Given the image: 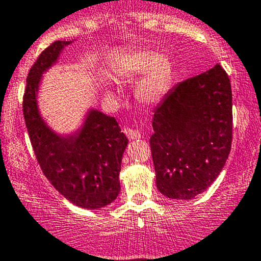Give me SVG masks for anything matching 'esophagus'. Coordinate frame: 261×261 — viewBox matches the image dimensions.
I'll return each mask as SVG.
<instances>
[{
    "label": "esophagus",
    "mask_w": 261,
    "mask_h": 261,
    "mask_svg": "<svg viewBox=\"0 0 261 261\" xmlns=\"http://www.w3.org/2000/svg\"><path fill=\"white\" fill-rule=\"evenodd\" d=\"M124 133H125V136L128 137V139L137 140V139L142 138V134H140V132L137 129H132V128H125Z\"/></svg>",
    "instance_id": "obj_1"
}]
</instances>
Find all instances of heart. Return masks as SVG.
<instances>
[{"label":"heart","instance_id":"heart-1","mask_svg":"<svg viewBox=\"0 0 261 261\" xmlns=\"http://www.w3.org/2000/svg\"><path fill=\"white\" fill-rule=\"evenodd\" d=\"M139 75L142 76L136 85L137 97L143 103L154 105L163 99L171 87L174 69L166 55L140 50L125 59L118 76L121 80L132 81Z\"/></svg>","mask_w":261,"mask_h":261}]
</instances>
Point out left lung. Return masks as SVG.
Instances as JSON below:
<instances>
[{"label":"left lung","mask_w":261,"mask_h":261,"mask_svg":"<svg viewBox=\"0 0 261 261\" xmlns=\"http://www.w3.org/2000/svg\"><path fill=\"white\" fill-rule=\"evenodd\" d=\"M153 129L158 190L191 200L208 189L232 145V87L222 66L175 85L155 108Z\"/></svg>","instance_id":"8db88e82"}]
</instances>
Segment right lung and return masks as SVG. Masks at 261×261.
Listing matches in <instances>:
<instances>
[{"instance_id": "1", "label": "right lung", "mask_w": 261, "mask_h": 261, "mask_svg": "<svg viewBox=\"0 0 261 261\" xmlns=\"http://www.w3.org/2000/svg\"><path fill=\"white\" fill-rule=\"evenodd\" d=\"M72 40L51 43L29 70L23 96V116L29 139L43 174L75 206L97 210L117 198L119 171L127 137L115 117L89 110L83 127L67 136L50 129L38 108L42 75L59 59Z\"/></svg>"}]
</instances>
